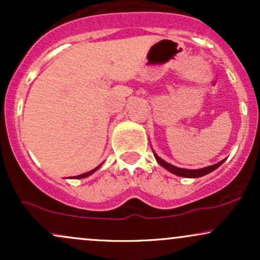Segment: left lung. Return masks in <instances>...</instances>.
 <instances>
[{"label": "left lung", "instance_id": "1", "mask_svg": "<svg viewBox=\"0 0 260 260\" xmlns=\"http://www.w3.org/2000/svg\"><path fill=\"white\" fill-rule=\"evenodd\" d=\"M153 153H154L155 159H156V161L159 162L160 166H162L164 169H166L168 171L171 172V174H174L176 176H181V177H187V178H198V177H202V176L210 174V172H213L214 170H216L217 168H219L220 165H222V162L225 161V159H223V160L220 161V162L215 164V165L207 166V168H203V169L189 170V169H181V168H177V166L171 165V164L166 162L165 160L161 159L160 156H157L156 153H155L154 150H153Z\"/></svg>", "mask_w": 260, "mask_h": 260}]
</instances>
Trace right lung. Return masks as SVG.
Segmentation results:
<instances>
[{"label":"right lung","mask_w":260,"mask_h":260,"mask_svg":"<svg viewBox=\"0 0 260 260\" xmlns=\"http://www.w3.org/2000/svg\"><path fill=\"white\" fill-rule=\"evenodd\" d=\"M101 165H103V164H100V165L98 166V168H95L94 170H91V171H89V172H85V174H82V175H78V176H73V177H71V178H74V180H77V178H85V177H88V176H90L91 174H94V172L96 171V170L99 169Z\"/></svg>","instance_id":"right-lung-1"}]
</instances>
